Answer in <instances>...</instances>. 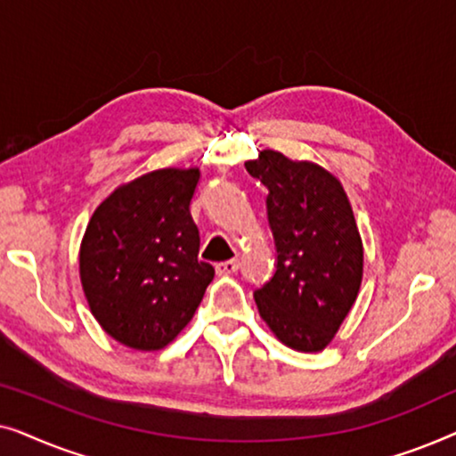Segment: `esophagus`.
<instances>
[{
    "label": "esophagus",
    "instance_id": "34e87169",
    "mask_svg": "<svg viewBox=\"0 0 456 456\" xmlns=\"http://www.w3.org/2000/svg\"><path fill=\"white\" fill-rule=\"evenodd\" d=\"M239 267H240L239 259H228V261H222V264H217L216 272L220 273V276H226V273H234Z\"/></svg>",
    "mask_w": 456,
    "mask_h": 456
}]
</instances>
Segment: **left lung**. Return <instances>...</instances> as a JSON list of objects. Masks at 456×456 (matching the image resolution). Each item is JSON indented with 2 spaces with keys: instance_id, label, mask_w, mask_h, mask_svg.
<instances>
[{
  "instance_id": "left-lung-1",
  "label": "left lung",
  "mask_w": 456,
  "mask_h": 456,
  "mask_svg": "<svg viewBox=\"0 0 456 456\" xmlns=\"http://www.w3.org/2000/svg\"><path fill=\"white\" fill-rule=\"evenodd\" d=\"M267 186L273 278L255 292L261 320L292 351L320 353L351 314L363 280V240L345 186L326 167L264 149L245 161Z\"/></svg>"
}]
</instances>
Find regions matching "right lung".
<instances>
[{"instance_id":"obj_1","label":"right lung","mask_w":456,"mask_h":456,"mask_svg":"<svg viewBox=\"0 0 456 456\" xmlns=\"http://www.w3.org/2000/svg\"><path fill=\"white\" fill-rule=\"evenodd\" d=\"M199 176V167H159L122 183L97 205L80 240L91 314L134 351L170 345L214 280V267L197 259L199 230L189 211Z\"/></svg>"}]
</instances>
